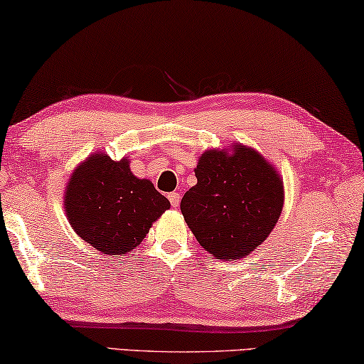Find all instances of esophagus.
Segmentation results:
<instances>
[{
    "mask_svg": "<svg viewBox=\"0 0 364 364\" xmlns=\"http://www.w3.org/2000/svg\"><path fill=\"white\" fill-rule=\"evenodd\" d=\"M168 199H170V204L173 205V208H178V205H180L181 196H180V193H170L168 194Z\"/></svg>",
    "mask_w": 364,
    "mask_h": 364,
    "instance_id": "1",
    "label": "esophagus"
}]
</instances>
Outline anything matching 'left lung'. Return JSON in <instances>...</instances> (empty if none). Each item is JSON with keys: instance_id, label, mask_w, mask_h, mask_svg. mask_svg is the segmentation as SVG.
<instances>
[{"instance_id": "1", "label": "left lung", "mask_w": 364, "mask_h": 364, "mask_svg": "<svg viewBox=\"0 0 364 364\" xmlns=\"http://www.w3.org/2000/svg\"><path fill=\"white\" fill-rule=\"evenodd\" d=\"M198 184L184 193L181 214L199 245L219 259L252 253L278 222L283 210V181L258 151L243 145L229 155H200Z\"/></svg>"}]
</instances>
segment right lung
<instances>
[{"label":"right lung","mask_w":364,"mask_h":364,"mask_svg":"<svg viewBox=\"0 0 364 364\" xmlns=\"http://www.w3.org/2000/svg\"><path fill=\"white\" fill-rule=\"evenodd\" d=\"M170 200L149 180L132 175L129 161L96 154L73 171L65 210L73 230L105 255L132 252Z\"/></svg>","instance_id":"obj_1"}]
</instances>
